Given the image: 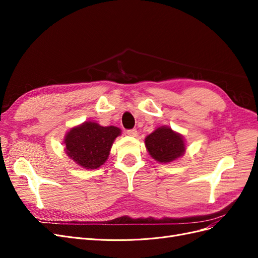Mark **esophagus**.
<instances>
[{"mask_svg":"<svg viewBox=\"0 0 258 258\" xmlns=\"http://www.w3.org/2000/svg\"><path fill=\"white\" fill-rule=\"evenodd\" d=\"M126 134L130 137H137L138 131H137V129H129V130L126 131Z\"/></svg>","mask_w":258,"mask_h":258,"instance_id":"1","label":"esophagus"}]
</instances>
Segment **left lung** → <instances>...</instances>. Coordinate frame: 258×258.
I'll return each mask as SVG.
<instances>
[{
  "mask_svg": "<svg viewBox=\"0 0 258 258\" xmlns=\"http://www.w3.org/2000/svg\"><path fill=\"white\" fill-rule=\"evenodd\" d=\"M145 146L152 157L159 162L173 161L185 152L182 136L168 127H160L147 136Z\"/></svg>",
  "mask_w": 258,
  "mask_h": 258,
  "instance_id": "left-lung-1",
  "label": "left lung"
}]
</instances>
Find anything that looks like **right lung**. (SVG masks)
<instances>
[{"instance_id":"1","label":"right lung","mask_w":258,"mask_h":258,"mask_svg":"<svg viewBox=\"0 0 258 258\" xmlns=\"http://www.w3.org/2000/svg\"><path fill=\"white\" fill-rule=\"evenodd\" d=\"M119 135L120 129L117 127H102L92 121L84 122L67 134L66 152L80 166L97 169L107 159L114 140Z\"/></svg>"}]
</instances>
